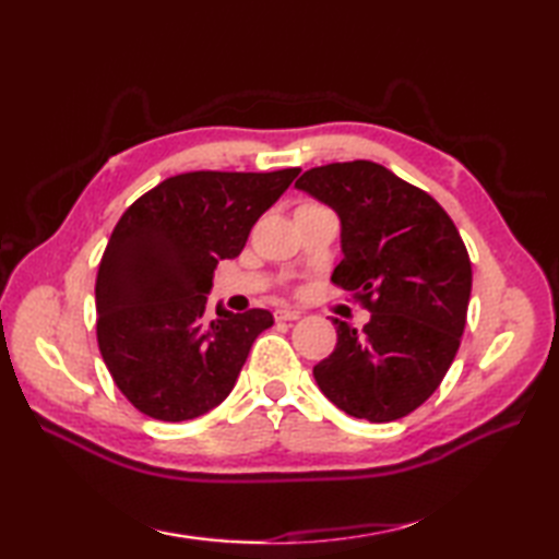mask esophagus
Returning a JSON list of instances; mask_svg holds the SVG:
<instances>
[{
	"instance_id": "esophagus-1",
	"label": "esophagus",
	"mask_w": 559,
	"mask_h": 559,
	"mask_svg": "<svg viewBox=\"0 0 559 559\" xmlns=\"http://www.w3.org/2000/svg\"><path fill=\"white\" fill-rule=\"evenodd\" d=\"M276 319L278 322H295V319H300V312L298 310H278Z\"/></svg>"
}]
</instances>
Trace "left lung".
<instances>
[{
    "label": "left lung",
    "mask_w": 559,
    "mask_h": 559,
    "mask_svg": "<svg viewBox=\"0 0 559 559\" xmlns=\"http://www.w3.org/2000/svg\"><path fill=\"white\" fill-rule=\"evenodd\" d=\"M295 187L341 218L331 273L370 322L341 319L334 353L314 365L322 394L353 418L391 423L435 394L456 358L471 300V259L449 213L372 160L329 163Z\"/></svg>",
    "instance_id": "8db88e82"
}]
</instances>
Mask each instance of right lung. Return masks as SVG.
I'll return each mask as SVG.
<instances>
[{
    "label": "right lung",
    "instance_id": "1",
    "mask_svg": "<svg viewBox=\"0 0 559 559\" xmlns=\"http://www.w3.org/2000/svg\"><path fill=\"white\" fill-rule=\"evenodd\" d=\"M300 168L197 170L168 177L117 221L96 278V336L117 389L148 418L182 423L235 386L269 310L206 312L221 259L242 252L252 225Z\"/></svg>",
    "mask_w": 559,
    "mask_h": 559
}]
</instances>
